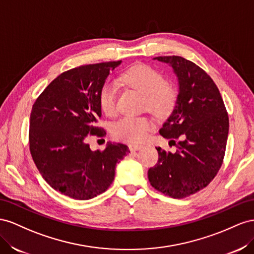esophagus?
<instances>
[{
	"label": "esophagus",
	"mask_w": 254,
	"mask_h": 254,
	"mask_svg": "<svg viewBox=\"0 0 254 254\" xmlns=\"http://www.w3.org/2000/svg\"><path fill=\"white\" fill-rule=\"evenodd\" d=\"M141 148H142L141 144H136V143L128 144V149L131 151H137V150H140Z\"/></svg>",
	"instance_id": "1"
}]
</instances>
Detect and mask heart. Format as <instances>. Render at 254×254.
Segmentation results:
<instances>
[{
	"mask_svg": "<svg viewBox=\"0 0 254 254\" xmlns=\"http://www.w3.org/2000/svg\"><path fill=\"white\" fill-rule=\"evenodd\" d=\"M123 83L143 95V106L157 116H167L175 108L178 90L172 84L166 82L161 72L146 64H136L121 74ZM99 105L102 112L113 117L117 114V87L106 82L99 91ZM154 123L146 116L125 117L113 127L116 139L127 142H140L147 138Z\"/></svg>",
	"mask_w": 254,
	"mask_h": 254,
	"instance_id": "obj_1",
	"label": "heart"
}]
</instances>
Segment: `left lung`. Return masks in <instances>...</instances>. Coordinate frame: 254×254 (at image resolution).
Segmentation results:
<instances>
[{
	"mask_svg": "<svg viewBox=\"0 0 254 254\" xmlns=\"http://www.w3.org/2000/svg\"><path fill=\"white\" fill-rule=\"evenodd\" d=\"M154 60L169 64L179 79L177 105L159 129L177 151L171 153L158 147L157 164L149 169L148 178L156 190L181 199L203 190L219 171L229 116L219 89L203 69L181 56Z\"/></svg>",
	"mask_w": 254,
	"mask_h": 254,
	"instance_id": "left-lung-1",
	"label": "left lung"
}]
</instances>
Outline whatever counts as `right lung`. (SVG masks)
<instances>
[{"label": "right lung", "instance_id": "1", "mask_svg": "<svg viewBox=\"0 0 254 254\" xmlns=\"http://www.w3.org/2000/svg\"><path fill=\"white\" fill-rule=\"evenodd\" d=\"M119 62L85 64L63 72L41 92L32 107L30 150L46 182L63 194L88 200L113 183L115 168L128 154L127 146L108 142L91 151L87 137L106 135L99 91Z\"/></svg>", "mask_w": 254, "mask_h": 254}]
</instances>
